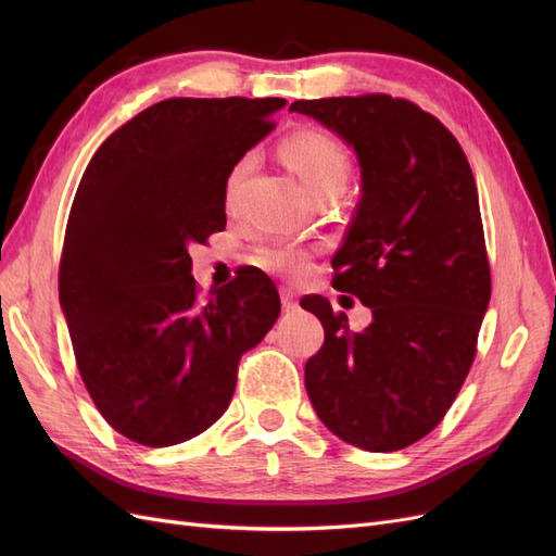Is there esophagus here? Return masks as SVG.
<instances>
[{
    "mask_svg": "<svg viewBox=\"0 0 556 556\" xmlns=\"http://www.w3.org/2000/svg\"><path fill=\"white\" fill-rule=\"evenodd\" d=\"M280 301H282L285 311H296L299 308V301H296L294 292L288 290V288H280Z\"/></svg>",
    "mask_w": 556,
    "mask_h": 556,
    "instance_id": "34e87169",
    "label": "esophagus"
}]
</instances>
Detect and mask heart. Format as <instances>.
I'll return each instance as SVG.
<instances>
[{
	"mask_svg": "<svg viewBox=\"0 0 556 556\" xmlns=\"http://www.w3.org/2000/svg\"><path fill=\"white\" fill-rule=\"evenodd\" d=\"M280 155L290 169L304 180L313 197L343 190L350 174L345 148L333 137L317 129H301L280 143ZM255 155L245 153L227 176V194L231 197L243 176L252 169ZM255 262L266 271L282 276H304L311 268V252L301 245L268 243L257 248Z\"/></svg>",
	"mask_w": 556,
	"mask_h": 556,
	"instance_id": "b5f03b06",
	"label": "heart"
}]
</instances>
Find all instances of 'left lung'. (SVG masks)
Wrapping results in <instances>:
<instances>
[{"instance_id":"1","label":"left lung","mask_w":556,"mask_h":556,"mask_svg":"<svg viewBox=\"0 0 556 556\" xmlns=\"http://www.w3.org/2000/svg\"><path fill=\"white\" fill-rule=\"evenodd\" d=\"M290 111L355 148L362 199L331 260L333 288L374 313L350 331L327 299H301L325 327L306 392L345 443L403 450L441 425L476 359L492 296L476 178L452 131L408 99H299Z\"/></svg>"}]
</instances>
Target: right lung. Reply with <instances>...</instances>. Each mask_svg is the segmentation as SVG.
<instances>
[{"instance_id":"add662e5","label":"right lung","mask_w":556,"mask_h":556,"mask_svg":"<svg viewBox=\"0 0 556 556\" xmlns=\"http://www.w3.org/2000/svg\"><path fill=\"white\" fill-rule=\"evenodd\" d=\"M285 99L174 97L99 146L74 197L60 304L97 410L148 447L190 441L227 410L239 362L280 313L243 268L199 296L192 243L227 225V176L274 129Z\"/></svg>"}]
</instances>
